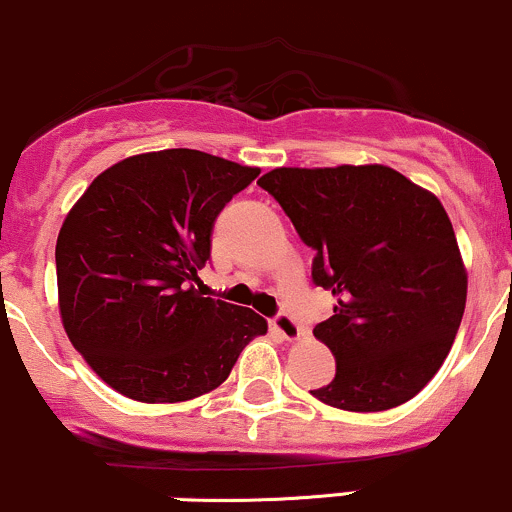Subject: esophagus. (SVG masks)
Here are the masks:
<instances>
[{
  "label": "esophagus",
  "instance_id": "34e87169",
  "mask_svg": "<svg viewBox=\"0 0 512 512\" xmlns=\"http://www.w3.org/2000/svg\"><path fill=\"white\" fill-rule=\"evenodd\" d=\"M272 330L277 335H282L286 342L301 340V335H303V330L299 328V323H296V320L291 318V316H286V313H279V316L272 320Z\"/></svg>",
  "mask_w": 512,
  "mask_h": 512
}]
</instances>
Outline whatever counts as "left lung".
<instances>
[{"label": "left lung", "mask_w": 512, "mask_h": 512, "mask_svg": "<svg viewBox=\"0 0 512 512\" xmlns=\"http://www.w3.org/2000/svg\"><path fill=\"white\" fill-rule=\"evenodd\" d=\"M313 247L333 316L313 328L338 369L325 406L389 411L442 367L466 306V267L445 206L386 165L277 167L257 179Z\"/></svg>", "instance_id": "obj_1"}]
</instances>
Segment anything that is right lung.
Returning <instances> with one entry per match:
<instances>
[{
  "mask_svg": "<svg viewBox=\"0 0 512 512\" xmlns=\"http://www.w3.org/2000/svg\"><path fill=\"white\" fill-rule=\"evenodd\" d=\"M260 174L201 150L131 155L67 211L55 245L58 308L72 347L140 403H182L228 379L267 320L194 289L223 206Z\"/></svg>",
  "mask_w": 512,
  "mask_h": 512,
  "instance_id": "right-lung-1",
  "label": "right lung"
}]
</instances>
